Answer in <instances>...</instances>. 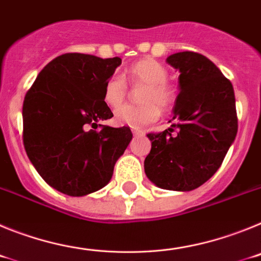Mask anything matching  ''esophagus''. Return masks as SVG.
<instances>
[{
	"mask_svg": "<svg viewBox=\"0 0 261 261\" xmlns=\"http://www.w3.org/2000/svg\"><path fill=\"white\" fill-rule=\"evenodd\" d=\"M132 133H133V136H141V135H144V132H142V130H140V129H137V128H133L132 129Z\"/></svg>",
	"mask_w": 261,
	"mask_h": 261,
	"instance_id": "1",
	"label": "esophagus"
}]
</instances>
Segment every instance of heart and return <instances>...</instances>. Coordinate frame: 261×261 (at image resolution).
Masks as SVG:
<instances>
[{
  "mask_svg": "<svg viewBox=\"0 0 261 261\" xmlns=\"http://www.w3.org/2000/svg\"><path fill=\"white\" fill-rule=\"evenodd\" d=\"M126 77L132 86H146L141 94L140 107L123 106L115 111V120L120 125L142 128L154 123L159 117V108L168 110L175 102V94L167 85L168 73L162 64L153 59H144L133 64L126 70ZM128 86L123 75H111L105 85L103 99L106 105L115 108L125 100Z\"/></svg>",
  "mask_w": 261,
  "mask_h": 261,
  "instance_id": "b5f03b06",
  "label": "heart"
}]
</instances>
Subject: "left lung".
Listing matches in <instances>:
<instances>
[{
	"label": "left lung",
	"mask_w": 261,
	"mask_h": 261,
	"mask_svg": "<svg viewBox=\"0 0 261 261\" xmlns=\"http://www.w3.org/2000/svg\"><path fill=\"white\" fill-rule=\"evenodd\" d=\"M166 61L177 69L174 124L149 133L145 174L162 190L187 192L209 180L222 165L238 132L232 85L208 57L177 52ZM171 121V120H170Z\"/></svg>",
	"instance_id": "1"
}]
</instances>
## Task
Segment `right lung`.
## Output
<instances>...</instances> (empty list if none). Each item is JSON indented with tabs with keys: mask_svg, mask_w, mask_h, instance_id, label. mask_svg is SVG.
<instances>
[{
	"mask_svg": "<svg viewBox=\"0 0 261 261\" xmlns=\"http://www.w3.org/2000/svg\"><path fill=\"white\" fill-rule=\"evenodd\" d=\"M120 64V57L65 53L48 62L24 96V149L59 192L78 197L103 188L132 140L129 126L98 124L114 116L103 90Z\"/></svg>",
	"mask_w": 261,
	"mask_h": 261,
	"instance_id": "right-lung-1",
	"label": "right lung"
}]
</instances>
